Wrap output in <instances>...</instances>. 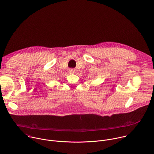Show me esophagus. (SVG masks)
<instances>
[{
	"label": "esophagus",
	"mask_w": 154,
	"mask_h": 154,
	"mask_svg": "<svg viewBox=\"0 0 154 154\" xmlns=\"http://www.w3.org/2000/svg\"><path fill=\"white\" fill-rule=\"evenodd\" d=\"M69 71H70V72H71V73H74V72H75L74 69H70Z\"/></svg>",
	"instance_id": "esophagus-1"
}]
</instances>
